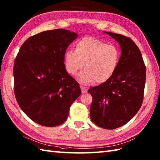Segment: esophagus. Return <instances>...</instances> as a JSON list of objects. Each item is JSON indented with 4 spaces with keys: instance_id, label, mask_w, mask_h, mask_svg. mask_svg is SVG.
Instances as JSON below:
<instances>
[{
    "instance_id": "1",
    "label": "esophagus",
    "mask_w": 160,
    "mask_h": 160,
    "mask_svg": "<svg viewBox=\"0 0 160 160\" xmlns=\"http://www.w3.org/2000/svg\"><path fill=\"white\" fill-rule=\"evenodd\" d=\"M80 88H81V91H82V93H85V92H87L86 87H84L83 86H80Z\"/></svg>"
}]
</instances>
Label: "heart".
<instances>
[{"mask_svg":"<svg viewBox=\"0 0 160 160\" xmlns=\"http://www.w3.org/2000/svg\"><path fill=\"white\" fill-rule=\"evenodd\" d=\"M120 52L113 45H108L97 38H84L77 43L76 50L66 52L65 60L68 72L75 75L84 67L78 78L81 83L105 82L117 70Z\"/></svg>","mask_w":160,"mask_h":160,"instance_id":"1","label":"heart"}]
</instances>
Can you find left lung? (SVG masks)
<instances>
[{
    "label": "left lung",
    "mask_w": 160,
    "mask_h": 160,
    "mask_svg": "<svg viewBox=\"0 0 160 160\" xmlns=\"http://www.w3.org/2000/svg\"><path fill=\"white\" fill-rule=\"evenodd\" d=\"M103 32L119 43L121 55L112 76L88 90L92 98L90 116L96 125L113 129L130 121L142 106L146 67L139 48L130 38Z\"/></svg>",
    "instance_id": "1"
}]
</instances>
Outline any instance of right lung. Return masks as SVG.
<instances>
[{"mask_svg":"<svg viewBox=\"0 0 160 160\" xmlns=\"http://www.w3.org/2000/svg\"><path fill=\"white\" fill-rule=\"evenodd\" d=\"M76 32L58 28L43 31L22 44L13 67L14 92L18 105L34 122L46 127L64 122L79 97V84L64 64L67 48Z\"/></svg>","mask_w":160,"mask_h":160,"instance_id":"obj_1","label":"right lung"}]
</instances>
